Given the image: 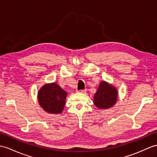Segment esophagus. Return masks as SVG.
Instances as JSON below:
<instances>
[{
	"label": "esophagus",
	"mask_w": 157,
	"mask_h": 157,
	"mask_svg": "<svg viewBox=\"0 0 157 157\" xmlns=\"http://www.w3.org/2000/svg\"><path fill=\"white\" fill-rule=\"evenodd\" d=\"M86 89L85 90H77V93H86Z\"/></svg>",
	"instance_id": "34e87169"
}]
</instances>
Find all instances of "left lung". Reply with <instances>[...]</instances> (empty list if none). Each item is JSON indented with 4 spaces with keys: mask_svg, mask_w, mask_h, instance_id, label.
I'll return each mask as SVG.
<instances>
[{
    "mask_svg": "<svg viewBox=\"0 0 157 157\" xmlns=\"http://www.w3.org/2000/svg\"><path fill=\"white\" fill-rule=\"evenodd\" d=\"M118 96V90L115 86L105 81H101L94 94V105L98 109H110L117 103Z\"/></svg>",
    "mask_w": 157,
    "mask_h": 157,
    "instance_id": "1",
    "label": "left lung"
}]
</instances>
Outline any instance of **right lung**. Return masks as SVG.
<instances>
[{
    "label": "right lung",
    "mask_w": 157,
    "mask_h": 157,
    "mask_svg": "<svg viewBox=\"0 0 157 157\" xmlns=\"http://www.w3.org/2000/svg\"><path fill=\"white\" fill-rule=\"evenodd\" d=\"M68 93L55 82L47 83L39 89L37 98L45 112L58 114L62 113Z\"/></svg>",
    "instance_id": "right-lung-1"
}]
</instances>
